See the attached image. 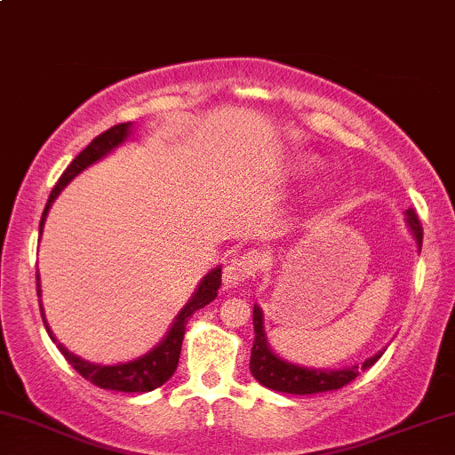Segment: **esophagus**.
I'll list each match as a JSON object with an SVG mask.
<instances>
[{"mask_svg":"<svg viewBox=\"0 0 455 455\" xmlns=\"http://www.w3.org/2000/svg\"><path fill=\"white\" fill-rule=\"evenodd\" d=\"M263 263H266V255L257 249L246 251V253L234 257V259L226 266V270H223V284H226V287H236L238 283L253 278L263 267Z\"/></svg>","mask_w":455,"mask_h":455,"instance_id":"1","label":"esophagus"}]
</instances>
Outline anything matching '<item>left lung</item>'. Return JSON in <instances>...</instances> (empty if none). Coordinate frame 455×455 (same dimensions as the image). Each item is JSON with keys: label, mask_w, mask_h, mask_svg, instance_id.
<instances>
[{"label": "left lung", "mask_w": 455, "mask_h": 455, "mask_svg": "<svg viewBox=\"0 0 455 455\" xmlns=\"http://www.w3.org/2000/svg\"><path fill=\"white\" fill-rule=\"evenodd\" d=\"M407 223L411 229L413 238H416L418 249H422V226H419V219L416 211L409 209L407 212ZM253 327H255V341L253 350H251V373L257 382L266 386V388L276 390V392H287V395H318V392H329L338 390L341 386L350 384L358 373L369 369L371 364L378 363V358L384 355V350H379L378 355L367 358L363 364H352L346 369H310V367H299L293 364L278 355H274L272 347L267 346L266 331H263V312L259 306L253 307Z\"/></svg>", "instance_id": "1"}]
</instances>
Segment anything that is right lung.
I'll return each mask as SVG.
<instances>
[{"label":"right lung","mask_w":455,"mask_h":455,"mask_svg":"<svg viewBox=\"0 0 455 455\" xmlns=\"http://www.w3.org/2000/svg\"><path fill=\"white\" fill-rule=\"evenodd\" d=\"M131 128H132V122H124V124H116V126H111L109 131L100 132L99 137L92 139V143L88 145V148L84 149L69 166H67V171L60 175L59 183H56L52 192H50L48 204L42 212V221H39V234H42L44 221H46L50 206H52L56 196L60 194V189H63L73 177L80 175L84 168L94 164V162L103 158V156H108L111 149H116L117 145L124 143L128 139V134H131ZM219 287H221V267H215V270H211L204 278L200 280V287L196 289L192 299L185 304L183 310L177 314L175 323H172V327L168 329L166 338L162 339L160 344L154 347V350H149L148 355L137 358V361L120 363V364H94V363H88V361H84V358L73 355V352L63 347V344H59V341H56L52 331L48 329L42 304H39V310H42V321H44V324H46L50 339L54 341L56 347L63 352L67 363H69L84 379H88V382H92L94 386H99V388H105V390L151 392L172 378V373H175V369L179 364V355H181L183 335H185V327H188L189 316H192L196 310H200V307L209 306L211 301L217 297ZM39 293H42V289H39V274H37V297H42Z\"/></svg>","instance_id":"1"}]
</instances>
